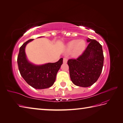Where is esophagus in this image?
<instances>
[{
	"mask_svg": "<svg viewBox=\"0 0 123 123\" xmlns=\"http://www.w3.org/2000/svg\"><path fill=\"white\" fill-rule=\"evenodd\" d=\"M67 58H64V59H63V62H64V64H66V63L67 62Z\"/></svg>",
	"mask_w": 123,
	"mask_h": 123,
	"instance_id": "esophagus-1",
	"label": "esophagus"
}]
</instances>
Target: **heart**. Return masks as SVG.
<instances>
[{
	"label": "heart",
	"mask_w": 123,
	"mask_h": 123,
	"mask_svg": "<svg viewBox=\"0 0 123 123\" xmlns=\"http://www.w3.org/2000/svg\"><path fill=\"white\" fill-rule=\"evenodd\" d=\"M86 42L84 40L75 39L69 41L66 44V49L68 51H72L73 57H78L82 54L86 48Z\"/></svg>",
	"instance_id": "obj_1"
}]
</instances>
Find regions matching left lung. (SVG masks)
Returning <instances> with one entry per match:
<instances>
[{
  "label": "left lung",
  "mask_w": 123,
  "mask_h": 123,
  "mask_svg": "<svg viewBox=\"0 0 123 123\" xmlns=\"http://www.w3.org/2000/svg\"><path fill=\"white\" fill-rule=\"evenodd\" d=\"M89 44L83 54L76 59L68 61L71 80L80 87L91 86L97 81L104 66L102 45L94 39L88 38Z\"/></svg>",
  "instance_id": "obj_1"
}]
</instances>
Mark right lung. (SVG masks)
<instances>
[{
	"instance_id": "add662e5",
	"label": "right lung",
	"mask_w": 123,
	"mask_h": 123,
	"mask_svg": "<svg viewBox=\"0 0 123 123\" xmlns=\"http://www.w3.org/2000/svg\"><path fill=\"white\" fill-rule=\"evenodd\" d=\"M42 37H39L41 38ZM34 39H30L19 48L18 64L23 78L33 88L38 89L50 87L54 84L56 74L62 64L63 58L54 63L37 65L30 62L25 53L26 46Z\"/></svg>"
}]
</instances>
